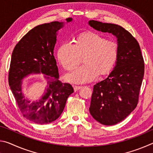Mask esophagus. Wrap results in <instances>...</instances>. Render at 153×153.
I'll list each match as a JSON object with an SVG mask.
<instances>
[{"label":"esophagus","mask_w":153,"mask_h":153,"mask_svg":"<svg viewBox=\"0 0 153 153\" xmlns=\"http://www.w3.org/2000/svg\"><path fill=\"white\" fill-rule=\"evenodd\" d=\"M74 91H75V92H77V90H78L81 89V88H82V87H81V86H75L74 87Z\"/></svg>","instance_id":"1"}]
</instances>
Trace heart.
Masks as SVG:
<instances>
[{"mask_svg": "<svg viewBox=\"0 0 153 153\" xmlns=\"http://www.w3.org/2000/svg\"><path fill=\"white\" fill-rule=\"evenodd\" d=\"M57 56L62 67L69 71H74L84 58V65L67 75L65 79L74 84H86L113 71L120 59V48L117 43L98 33L85 32L77 36L75 44L61 45Z\"/></svg>", "mask_w": 153, "mask_h": 153, "instance_id": "1", "label": "heart"}]
</instances>
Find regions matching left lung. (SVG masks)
<instances>
[{
    "label": "left lung",
    "mask_w": 153,
    "mask_h": 153,
    "mask_svg": "<svg viewBox=\"0 0 153 153\" xmlns=\"http://www.w3.org/2000/svg\"><path fill=\"white\" fill-rule=\"evenodd\" d=\"M90 26L116 36L120 59L105 79L94 86L89 108L94 120L105 126H113L128 117L138 102L144 73V62L138 41L120 25L94 20Z\"/></svg>",
    "instance_id": "1"
}]
</instances>
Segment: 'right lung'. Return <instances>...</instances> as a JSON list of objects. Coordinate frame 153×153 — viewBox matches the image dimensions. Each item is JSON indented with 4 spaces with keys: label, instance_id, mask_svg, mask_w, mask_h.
Segmentation results:
<instances>
[{
    "label": "right lung",
    "instance_id": "obj_1",
    "mask_svg": "<svg viewBox=\"0 0 153 153\" xmlns=\"http://www.w3.org/2000/svg\"><path fill=\"white\" fill-rule=\"evenodd\" d=\"M70 22L72 18L66 19ZM63 23L53 22L37 25L30 30L15 45L9 71V84L19 110L24 117L38 124H47L59 117L74 88L59 80L54 56L56 32ZM45 75L48 86L45 95L38 102H31L22 93V79L31 73Z\"/></svg>",
    "mask_w": 153,
    "mask_h": 153
}]
</instances>
